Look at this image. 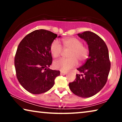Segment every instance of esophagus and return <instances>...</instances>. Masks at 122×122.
<instances>
[{
    "label": "esophagus",
    "instance_id": "esophagus-1",
    "mask_svg": "<svg viewBox=\"0 0 122 122\" xmlns=\"http://www.w3.org/2000/svg\"><path fill=\"white\" fill-rule=\"evenodd\" d=\"M66 71H61V75H66Z\"/></svg>",
    "mask_w": 122,
    "mask_h": 122
}]
</instances>
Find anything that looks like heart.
<instances>
[{
	"label": "heart",
	"mask_w": 122,
	"mask_h": 122,
	"mask_svg": "<svg viewBox=\"0 0 122 122\" xmlns=\"http://www.w3.org/2000/svg\"><path fill=\"white\" fill-rule=\"evenodd\" d=\"M63 47L69 49L68 59H60L53 63L55 69L61 71H67L74 68L77 65V61L83 63L89 57V49L88 46L83 45V41L75 37L64 38L63 39ZM50 51L53 57L58 58L63 52V48L60 41L55 39L50 46Z\"/></svg>",
	"instance_id": "1"
}]
</instances>
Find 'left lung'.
Listing matches in <instances>:
<instances>
[{
	"label": "left lung",
	"mask_w": 122,
	"mask_h": 122,
	"mask_svg": "<svg viewBox=\"0 0 122 122\" xmlns=\"http://www.w3.org/2000/svg\"><path fill=\"white\" fill-rule=\"evenodd\" d=\"M78 36L87 43L89 58L77 70L83 74H76V79L69 83L71 91L77 96L88 98L99 92L106 84L111 69L107 46L95 33L84 31Z\"/></svg>",
	"instance_id": "1"
}]
</instances>
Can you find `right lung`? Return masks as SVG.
Returning a JSON list of instances; mask_svg holds the SVG:
<instances>
[{
	"mask_svg": "<svg viewBox=\"0 0 122 122\" xmlns=\"http://www.w3.org/2000/svg\"><path fill=\"white\" fill-rule=\"evenodd\" d=\"M57 36L46 30H36L26 35L18 46L14 58L16 78L32 94L49 91L60 75L59 71L48 68L52 63L50 46Z\"/></svg>",
	"mask_w": 122,
	"mask_h": 122,
	"instance_id": "1",
	"label": "right lung"
}]
</instances>
